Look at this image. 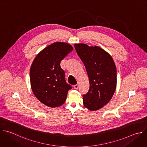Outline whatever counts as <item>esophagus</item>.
<instances>
[{
	"instance_id": "34e87169",
	"label": "esophagus",
	"mask_w": 147,
	"mask_h": 147,
	"mask_svg": "<svg viewBox=\"0 0 147 147\" xmlns=\"http://www.w3.org/2000/svg\"><path fill=\"white\" fill-rule=\"evenodd\" d=\"M74 88L75 89H77L78 88V84L74 85Z\"/></svg>"
}]
</instances>
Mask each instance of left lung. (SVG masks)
Wrapping results in <instances>:
<instances>
[{
	"label": "left lung",
	"mask_w": 147,
	"mask_h": 147,
	"mask_svg": "<svg viewBox=\"0 0 147 147\" xmlns=\"http://www.w3.org/2000/svg\"><path fill=\"white\" fill-rule=\"evenodd\" d=\"M89 77V89L83 94L84 106L90 111L102 108L111 99L117 86V69L111 56L102 48L75 44Z\"/></svg>",
	"instance_id": "8db88e82"
}]
</instances>
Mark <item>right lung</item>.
I'll use <instances>...</instances> for the list:
<instances>
[{"label":"right lung","instance_id":"1","mask_svg":"<svg viewBox=\"0 0 147 147\" xmlns=\"http://www.w3.org/2000/svg\"><path fill=\"white\" fill-rule=\"evenodd\" d=\"M73 50L70 44L56 42L46 48L34 58L30 70L32 90L42 103L54 108L66 101L71 86L66 83L61 61Z\"/></svg>","mask_w":147,"mask_h":147}]
</instances>
